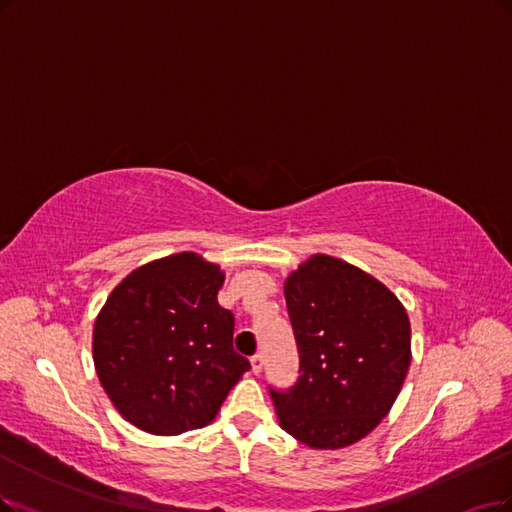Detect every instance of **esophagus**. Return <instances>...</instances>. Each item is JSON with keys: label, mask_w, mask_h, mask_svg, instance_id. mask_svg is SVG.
Listing matches in <instances>:
<instances>
[{"label": "esophagus", "mask_w": 512, "mask_h": 512, "mask_svg": "<svg viewBox=\"0 0 512 512\" xmlns=\"http://www.w3.org/2000/svg\"><path fill=\"white\" fill-rule=\"evenodd\" d=\"M261 367H263V356H261V354L251 356V371H253L255 375H259V373H261Z\"/></svg>", "instance_id": "esophagus-1"}]
</instances>
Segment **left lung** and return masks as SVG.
Returning a JSON list of instances; mask_svg holds the SVG:
<instances>
[{"label": "left lung", "mask_w": 512, "mask_h": 512, "mask_svg": "<svg viewBox=\"0 0 512 512\" xmlns=\"http://www.w3.org/2000/svg\"><path fill=\"white\" fill-rule=\"evenodd\" d=\"M299 352L289 390L270 388L282 430L312 449H342L380 424L411 365V327L396 295L367 272L312 255L285 280Z\"/></svg>", "instance_id": "1"}]
</instances>
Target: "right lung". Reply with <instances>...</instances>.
<instances>
[{"label": "right lung", "mask_w": 512, "mask_h": 512, "mask_svg": "<svg viewBox=\"0 0 512 512\" xmlns=\"http://www.w3.org/2000/svg\"><path fill=\"white\" fill-rule=\"evenodd\" d=\"M223 272L196 253L132 270L94 320V369L137 428L175 437L215 420L251 365L236 354L234 314L219 306Z\"/></svg>", "instance_id": "1"}]
</instances>
